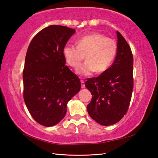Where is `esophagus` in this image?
<instances>
[{
  "label": "esophagus",
  "instance_id": "34e87169",
  "mask_svg": "<svg viewBox=\"0 0 158 158\" xmlns=\"http://www.w3.org/2000/svg\"><path fill=\"white\" fill-rule=\"evenodd\" d=\"M81 88H85V82L83 80H81Z\"/></svg>",
  "mask_w": 158,
  "mask_h": 158
}]
</instances>
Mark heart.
Listing matches in <instances>:
<instances>
[{
  "label": "heart",
  "mask_w": 158,
  "mask_h": 158,
  "mask_svg": "<svg viewBox=\"0 0 158 158\" xmlns=\"http://www.w3.org/2000/svg\"><path fill=\"white\" fill-rule=\"evenodd\" d=\"M117 51L115 40L100 33L85 35L77 41V45L68 44L63 49V56L66 63L77 68L85 56L86 62L79 66L77 73L89 76L94 72L102 73L109 69Z\"/></svg>",
  "instance_id": "heart-1"
}]
</instances>
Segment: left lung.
Wrapping results in <instances>:
<instances>
[{
    "label": "left lung",
    "mask_w": 158,
    "mask_h": 158,
    "mask_svg": "<svg viewBox=\"0 0 158 158\" xmlns=\"http://www.w3.org/2000/svg\"><path fill=\"white\" fill-rule=\"evenodd\" d=\"M117 51L111 66L85 85L92 93L87 106L89 116L102 126L115 124L126 115L134 85L133 56L126 39L117 31Z\"/></svg>",
    "instance_id": "1"
}]
</instances>
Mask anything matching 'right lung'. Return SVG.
I'll use <instances>...</instances> for the list:
<instances>
[{
    "label": "right lung",
    "instance_id": "add662e5",
    "mask_svg": "<svg viewBox=\"0 0 158 158\" xmlns=\"http://www.w3.org/2000/svg\"><path fill=\"white\" fill-rule=\"evenodd\" d=\"M75 30L51 25L32 39L23 70V99L32 118L45 127L64 117L69 100L79 92L81 82L67 66L63 49Z\"/></svg>",
    "mask_w": 158,
    "mask_h": 158
}]
</instances>
